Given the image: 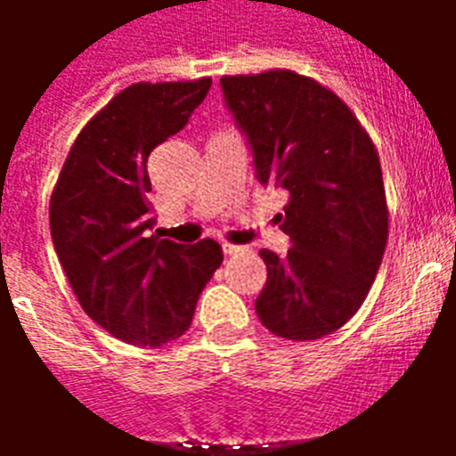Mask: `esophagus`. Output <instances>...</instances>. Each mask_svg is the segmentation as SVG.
<instances>
[{"label":"esophagus","mask_w":456,"mask_h":456,"mask_svg":"<svg viewBox=\"0 0 456 456\" xmlns=\"http://www.w3.org/2000/svg\"><path fill=\"white\" fill-rule=\"evenodd\" d=\"M222 250L227 253V256H236V253H243V246H234V243H222Z\"/></svg>","instance_id":"1"}]
</instances>
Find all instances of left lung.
Wrapping results in <instances>:
<instances>
[{
	"label": "left lung",
	"instance_id": "8db88e82",
	"mask_svg": "<svg viewBox=\"0 0 456 456\" xmlns=\"http://www.w3.org/2000/svg\"><path fill=\"white\" fill-rule=\"evenodd\" d=\"M222 94L253 151L260 184L291 200L279 215L286 256L263 248V326L286 340L338 331L367 298L388 239L381 160L353 110L291 70L222 77Z\"/></svg>",
	"mask_w": 456,
	"mask_h": 456
}]
</instances>
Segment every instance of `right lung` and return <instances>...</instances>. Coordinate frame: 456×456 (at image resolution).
<instances>
[{
  "label": "right lung",
  "mask_w": 456,
  "mask_h": 456,
  "mask_svg": "<svg viewBox=\"0 0 456 456\" xmlns=\"http://www.w3.org/2000/svg\"><path fill=\"white\" fill-rule=\"evenodd\" d=\"M213 80L139 82L77 134L49 206L59 263L82 310L116 338L160 347L191 326L222 265L213 239L184 246L149 234V156L184 130Z\"/></svg>",
  "instance_id": "1"
}]
</instances>
